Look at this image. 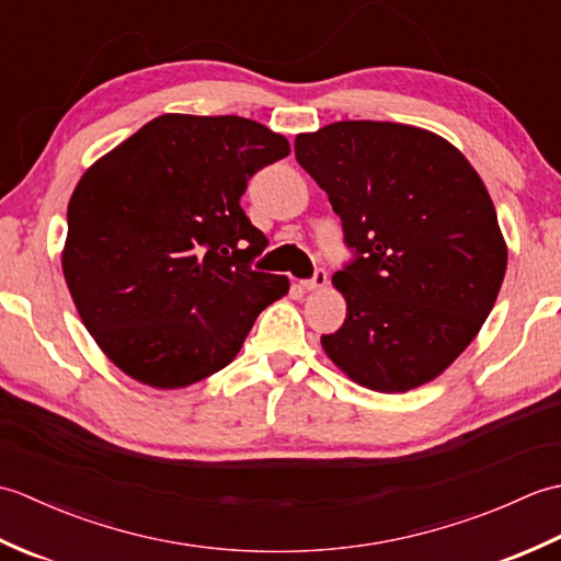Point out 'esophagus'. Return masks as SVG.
Masks as SVG:
<instances>
[{
	"instance_id": "1",
	"label": "esophagus",
	"mask_w": 561,
	"mask_h": 561,
	"mask_svg": "<svg viewBox=\"0 0 561 561\" xmlns=\"http://www.w3.org/2000/svg\"><path fill=\"white\" fill-rule=\"evenodd\" d=\"M325 284H328V272L325 270H316L313 277L304 282V289L306 291H320V289H325Z\"/></svg>"
}]
</instances>
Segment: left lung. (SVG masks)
Masks as SVG:
<instances>
[{"label":"left lung","mask_w":561,"mask_h":561,"mask_svg":"<svg viewBox=\"0 0 561 561\" xmlns=\"http://www.w3.org/2000/svg\"><path fill=\"white\" fill-rule=\"evenodd\" d=\"M296 161L325 190L354 260L325 354L354 383L408 392L478 335L506 274V241L482 178L428 129L342 121L299 135Z\"/></svg>","instance_id":"1"}]
</instances>
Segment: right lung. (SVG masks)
<instances>
[{
    "label": "right lung",
    "instance_id": "obj_1",
    "mask_svg": "<svg viewBox=\"0 0 561 561\" xmlns=\"http://www.w3.org/2000/svg\"><path fill=\"white\" fill-rule=\"evenodd\" d=\"M289 141L238 115L153 117L81 175L62 272L81 323L139 383L221 371L289 279L250 267L267 245L241 209L248 178Z\"/></svg>",
    "mask_w": 561,
    "mask_h": 561
}]
</instances>
